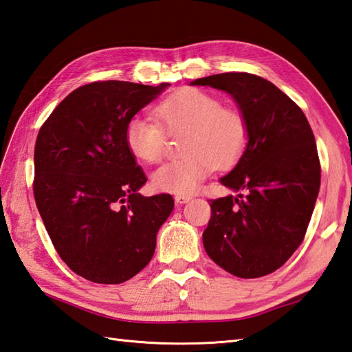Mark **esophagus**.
<instances>
[{
  "mask_svg": "<svg viewBox=\"0 0 352 352\" xmlns=\"http://www.w3.org/2000/svg\"><path fill=\"white\" fill-rule=\"evenodd\" d=\"M191 200V195H176L175 197V201L177 204H184V203H188Z\"/></svg>",
  "mask_w": 352,
  "mask_h": 352,
  "instance_id": "34e87169",
  "label": "esophagus"
}]
</instances>
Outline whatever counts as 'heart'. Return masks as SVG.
<instances>
[{
    "mask_svg": "<svg viewBox=\"0 0 352 352\" xmlns=\"http://www.w3.org/2000/svg\"><path fill=\"white\" fill-rule=\"evenodd\" d=\"M153 121L134 116L126 125L125 142L135 158L158 162L164 157L167 133L186 131L185 157L166 162L152 175L155 190L191 194L217 168L234 166L246 149L250 130L245 116L222 100L199 88L182 89L155 107Z\"/></svg>",
    "mask_w": 352,
    "mask_h": 352,
    "instance_id": "b5f03b06",
    "label": "heart"
}]
</instances>
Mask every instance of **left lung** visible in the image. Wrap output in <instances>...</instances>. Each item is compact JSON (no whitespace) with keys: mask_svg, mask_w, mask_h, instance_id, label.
Segmentation results:
<instances>
[{"mask_svg":"<svg viewBox=\"0 0 352 352\" xmlns=\"http://www.w3.org/2000/svg\"><path fill=\"white\" fill-rule=\"evenodd\" d=\"M192 85L228 92L242 110L250 140L221 184L245 195L210 200L203 245L219 267L254 279L284 265L303 242L321 184L315 137L296 102L251 73H221Z\"/></svg>","mask_w":352,"mask_h":352,"instance_id":"obj_1","label":"left lung"}]
</instances>
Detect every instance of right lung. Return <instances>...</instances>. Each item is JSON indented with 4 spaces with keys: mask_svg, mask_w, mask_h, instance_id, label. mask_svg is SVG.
I'll use <instances>...</instances> for the list:
<instances>
[{
    "mask_svg": "<svg viewBox=\"0 0 352 352\" xmlns=\"http://www.w3.org/2000/svg\"><path fill=\"white\" fill-rule=\"evenodd\" d=\"M167 87L83 85L38 131L32 191L40 217L61 260L96 284H122L146 267L175 208L170 194H137L148 179L125 142L128 122Z\"/></svg>",
    "mask_w": 352,
    "mask_h": 352,
    "instance_id": "obj_1",
    "label": "right lung"
}]
</instances>
